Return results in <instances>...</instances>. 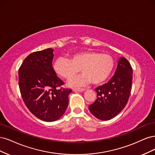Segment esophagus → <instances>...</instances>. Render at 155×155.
Masks as SVG:
<instances>
[{
	"mask_svg": "<svg viewBox=\"0 0 155 155\" xmlns=\"http://www.w3.org/2000/svg\"><path fill=\"white\" fill-rule=\"evenodd\" d=\"M86 90L84 88H73V91H78V92H82V91H84Z\"/></svg>",
	"mask_w": 155,
	"mask_h": 155,
	"instance_id": "1",
	"label": "esophagus"
}]
</instances>
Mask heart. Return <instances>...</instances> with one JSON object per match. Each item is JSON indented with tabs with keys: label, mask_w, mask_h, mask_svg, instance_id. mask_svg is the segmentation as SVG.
<instances>
[{
	"label": "heart",
	"mask_w": 155,
	"mask_h": 155,
	"mask_svg": "<svg viewBox=\"0 0 155 155\" xmlns=\"http://www.w3.org/2000/svg\"><path fill=\"white\" fill-rule=\"evenodd\" d=\"M114 65L113 58L107 54L85 51L72 54L69 60L57 58L53 64V69L58 77L67 80L75 76L81 69L83 74L71 80L69 82L71 86H82L89 82L98 85L110 76Z\"/></svg>",
	"instance_id": "heart-1"
}]
</instances>
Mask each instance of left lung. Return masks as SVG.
Returning a JSON list of instances; mask_svg holds the SVG:
<instances>
[{
  "instance_id": "obj_1",
  "label": "left lung",
  "mask_w": 155,
  "mask_h": 155,
  "mask_svg": "<svg viewBox=\"0 0 155 155\" xmlns=\"http://www.w3.org/2000/svg\"><path fill=\"white\" fill-rule=\"evenodd\" d=\"M132 80L133 69L130 63L126 58L120 57L114 76L107 83L95 89L97 99L89 106L93 115L102 120L116 117L128 102Z\"/></svg>"
}]
</instances>
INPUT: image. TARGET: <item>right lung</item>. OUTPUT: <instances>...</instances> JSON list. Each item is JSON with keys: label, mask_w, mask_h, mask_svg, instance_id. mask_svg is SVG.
<instances>
[{"label": "right lung", "mask_w": 155, "mask_h": 155, "mask_svg": "<svg viewBox=\"0 0 155 155\" xmlns=\"http://www.w3.org/2000/svg\"><path fill=\"white\" fill-rule=\"evenodd\" d=\"M53 49L33 52L24 60L18 70V85L24 104L30 112L46 122L56 121L66 111L71 89L54 72ZM60 87L61 88L58 89Z\"/></svg>", "instance_id": "add662e5"}]
</instances>
